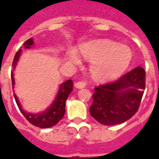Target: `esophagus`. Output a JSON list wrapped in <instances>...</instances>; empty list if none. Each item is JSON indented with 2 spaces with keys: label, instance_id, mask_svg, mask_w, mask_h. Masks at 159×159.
I'll return each instance as SVG.
<instances>
[{
  "label": "esophagus",
  "instance_id": "obj_1",
  "mask_svg": "<svg viewBox=\"0 0 159 159\" xmlns=\"http://www.w3.org/2000/svg\"><path fill=\"white\" fill-rule=\"evenodd\" d=\"M86 83H83V82H78V83H75V87L76 89H83V88L86 87Z\"/></svg>",
  "mask_w": 159,
  "mask_h": 159
}]
</instances>
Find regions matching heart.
Instances as JSON below:
<instances>
[{"label": "heart", "mask_w": 159, "mask_h": 159, "mask_svg": "<svg viewBox=\"0 0 159 159\" xmlns=\"http://www.w3.org/2000/svg\"><path fill=\"white\" fill-rule=\"evenodd\" d=\"M79 52L84 59L91 60L90 73L99 81H107L120 76L129 66L133 56L128 46L109 40L82 44ZM67 59L76 66L81 64L79 55L73 49L67 52Z\"/></svg>", "instance_id": "obj_1"}]
</instances>
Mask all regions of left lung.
<instances>
[{
  "label": "left lung",
  "mask_w": 159,
  "mask_h": 159,
  "mask_svg": "<svg viewBox=\"0 0 159 159\" xmlns=\"http://www.w3.org/2000/svg\"><path fill=\"white\" fill-rule=\"evenodd\" d=\"M145 70L138 66L112 83L94 89L91 116L104 125L120 124L133 117L145 89Z\"/></svg>",
  "instance_id": "1"
}]
</instances>
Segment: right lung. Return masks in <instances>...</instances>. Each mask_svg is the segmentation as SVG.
Wrapping results in <instances>:
<instances>
[{"label": "right lung", "mask_w": 159, "mask_h": 159, "mask_svg": "<svg viewBox=\"0 0 159 159\" xmlns=\"http://www.w3.org/2000/svg\"><path fill=\"white\" fill-rule=\"evenodd\" d=\"M34 44V41L32 38L27 40L24 43V48L29 49L31 48ZM22 53V49L20 48L19 51L16 52L13 62H12V70L11 72V78H12V89L15 87V78H14V70L18 62H19L20 55ZM73 90V83L71 80H67L59 85V90L56 93L54 100H52V103L49 105L48 107L46 108L45 110L42 111L38 113H31L29 111H26L24 110L22 105L19 101V98L14 93V99L19 110L22 112L26 119L29 121L30 123L33 124L34 126L38 127L41 129H47L54 126L55 124L59 123L60 120L62 119L64 115L66 113V101L68 99L70 93H71Z\"/></svg>", "instance_id": "right-lung-1"}]
</instances>
